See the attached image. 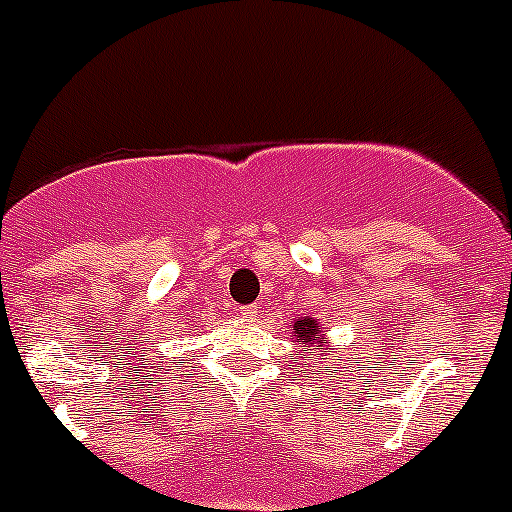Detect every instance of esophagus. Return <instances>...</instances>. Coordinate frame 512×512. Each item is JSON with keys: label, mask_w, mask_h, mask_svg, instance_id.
I'll return each instance as SVG.
<instances>
[{"label": "esophagus", "mask_w": 512, "mask_h": 512, "mask_svg": "<svg viewBox=\"0 0 512 512\" xmlns=\"http://www.w3.org/2000/svg\"><path fill=\"white\" fill-rule=\"evenodd\" d=\"M240 315L245 317V320H255V317H257V307L255 305H242L240 307Z\"/></svg>", "instance_id": "esophagus-1"}]
</instances>
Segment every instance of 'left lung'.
Listing matches in <instances>:
<instances>
[{
	"label": "left lung",
	"instance_id": "obj_1",
	"mask_svg": "<svg viewBox=\"0 0 512 512\" xmlns=\"http://www.w3.org/2000/svg\"><path fill=\"white\" fill-rule=\"evenodd\" d=\"M317 330H320V325H317V322L312 320V317H305V320H297L295 322V337H297V340H300L302 347H312V345H315ZM317 350L322 352V347H317ZM322 355H325V352H322ZM322 360H325V357H322Z\"/></svg>",
	"mask_w": 512,
	"mask_h": 512
}]
</instances>
